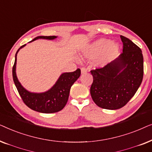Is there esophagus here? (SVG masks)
I'll return each instance as SVG.
<instances>
[{
  "instance_id": "34e87169",
  "label": "esophagus",
  "mask_w": 152,
  "mask_h": 152,
  "mask_svg": "<svg viewBox=\"0 0 152 152\" xmlns=\"http://www.w3.org/2000/svg\"><path fill=\"white\" fill-rule=\"evenodd\" d=\"M81 72H82V74H85V73H86V72H87V70H86V68H84V67H82V68H81Z\"/></svg>"
}]
</instances>
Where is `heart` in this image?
<instances>
[{
	"mask_svg": "<svg viewBox=\"0 0 152 152\" xmlns=\"http://www.w3.org/2000/svg\"><path fill=\"white\" fill-rule=\"evenodd\" d=\"M119 46L117 43H112L111 40L101 39L95 41L88 48L86 52L87 57H94L100 55L97 59L98 66H105L114 59L117 55Z\"/></svg>",
	"mask_w": 152,
	"mask_h": 152,
	"instance_id": "b5f03b06",
	"label": "heart"
}]
</instances>
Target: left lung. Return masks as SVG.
<instances>
[{
  "mask_svg": "<svg viewBox=\"0 0 152 152\" xmlns=\"http://www.w3.org/2000/svg\"><path fill=\"white\" fill-rule=\"evenodd\" d=\"M122 53L102 68L91 70L93 100L99 107L115 110L126 105L134 97L143 78V56L138 45L120 36Z\"/></svg>",
  "mask_w": 152,
  "mask_h": 152,
  "instance_id": "left-lung-1",
  "label": "left lung"
}]
</instances>
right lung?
Returning <instances> with one entry per match:
<instances>
[{"label":"right lung","instance_id":"obj_1","mask_svg":"<svg viewBox=\"0 0 152 152\" xmlns=\"http://www.w3.org/2000/svg\"><path fill=\"white\" fill-rule=\"evenodd\" d=\"M56 38V36H39L30 42L39 39L53 40ZM25 45L26 44L22 45L16 52L15 61L12 68L13 80L20 96L21 97L23 102L30 109L35 111L43 113H52L61 111L67 103L72 85L80 77L81 70L77 68L74 72L62 73L56 82L55 84L46 92L41 93L29 92L20 84L16 74V55L19 50L23 48Z\"/></svg>","mask_w":152,"mask_h":152}]
</instances>
